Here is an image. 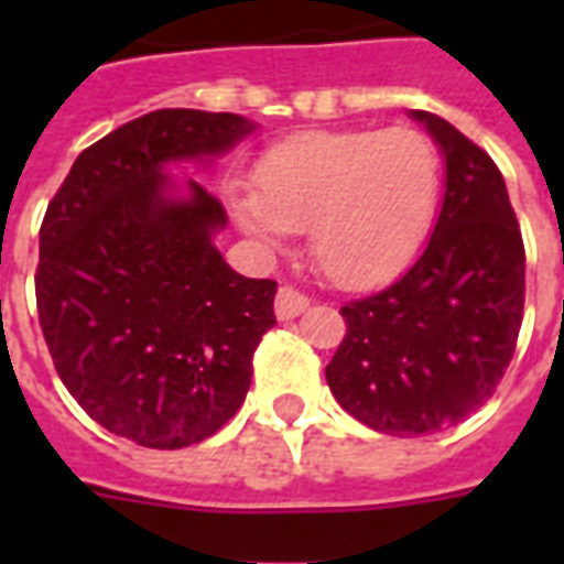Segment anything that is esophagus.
<instances>
[{
  "instance_id": "obj_1",
  "label": "esophagus",
  "mask_w": 564,
  "mask_h": 564,
  "mask_svg": "<svg viewBox=\"0 0 564 564\" xmlns=\"http://www.w3.org/2000/svg\"><path fill=\"white\" fill-rule=\"evenodd\" d=\"M307 307H310V299L307 295H301L299 290H292V286H281V290H278V299H274V316L281 318V322H290V318L301 316Z\"/></svg>"
}]
</instances>
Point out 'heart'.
I'll return each instance as SVG.
<instances>
[{"instance_id": "1", "label": "heart", "mask_w": 564, "mask_h": 564, "mask_svg": "<svg viewBox=\"0 0 564 564\" xmlns=\"http://www.w3.org/2000/svg\"><path fill=\"white\" fill-rule=\"evenodd\" d=\"M257 189L228 207L248 237L283 246L307 230L310 257L343 290H371L410 263L438 198V154L415 128L304 131L257 163Z\"/></svg>"}]
</instances>
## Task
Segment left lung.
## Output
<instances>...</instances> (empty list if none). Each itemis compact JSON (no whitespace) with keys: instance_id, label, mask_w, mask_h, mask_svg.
<instances>
[{"instance_id":"1","label":"left lung","mask_w":564,"mask_h":564,"mask_svg":"<svg viewBox=\"0 0 564 564\" xmlns=\"http://www.w3.org/2000/svg\"><path fill=\"white\" fill-rule=\"evenodd\" d=\"M445 158V198L421 257L392 286L343 307L325 369L345 412L389 436H427L480 410L524 318V242L503 175L447 119L410 110Z\"/></svg>"}]
</instances>
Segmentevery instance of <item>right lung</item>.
<instances>
[{
	"instance_id": "obj_1",
	"label": "right lung",
	"mask_w": 564,
	"mask_h": 564,
	"mask_svg": "<svg viewBox=\"0 0 564 564\" xmlns=\"http://www.w3.org/2000/svg\"><path fill=\"white\" fill-rule=\"evenodd\" d=\"M239 113L152 110L75 158L40 228V327L84 412L143 447L213 436L246 401L274 325V281L234 272L213 237L228 213L170 166L228 154Z\"/></svg>"
}]
</instances>
